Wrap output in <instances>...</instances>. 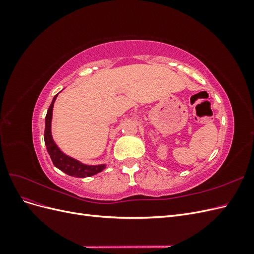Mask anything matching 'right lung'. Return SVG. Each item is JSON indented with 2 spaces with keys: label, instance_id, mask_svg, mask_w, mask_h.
Wrapping results in <instances>:
<instances>
[{
  "label": "right lung",
  "instance_id": "1",
  "mask_svg": "<svg viewBox=\"0 0 254 254\" xmlns=\"http://www.w3.org/2000/svg\"><path fill=\"white\" fill-rule=\"evenodd\" d=\"M56 94L53 98V102L50 105V108L48 110L47 117H45V129H44V143L47 146V149L49 155L53 161V164L55 165L60 171H63L66 175H70L73 177H77V178H84V177H90L95 174L101 173L105 170L106 165H86L82 164L79 161L75 160L71 157H68L61 151L57 145L54 142L51 132V122H52V115H53V107L54 103L56 101Z\"/></svg>",
  "mask_w": 254,
  "mask_h": 254
}]
</instances>
